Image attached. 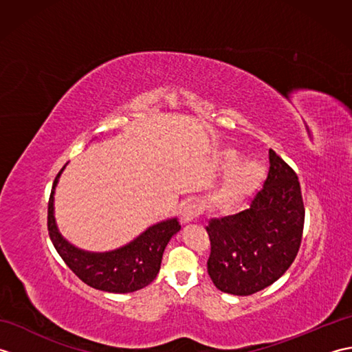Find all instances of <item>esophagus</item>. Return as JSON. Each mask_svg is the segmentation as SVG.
<instances>
[{
	"label": "esophagus",
	"instance_id": "34e87169",
	"mask_svg": "<svg viewBox=\"0 0 352 352\" xmlns=\"http://www.w3.org/2000/svg\"><path fill=\"white\" fill-rule=\"evenodd\" d=\"M199 216V207L197 203H188L183 207L182 212V222L183 223H189L193 222Z\"/></svg>",
	"mask_w": 352,
	"mask_h": 352
}]
</instances>
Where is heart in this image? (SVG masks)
<instances>
[{"mask_svg": "<svg viewBox=\"0 0 352 352\" xmlns=\"http://www.w3.org/2000/svg\"><path fill=\"white\" fill-rule=\"evenodd\" d=\"M236 161L237 153L231 151V149L223 151L218 159V168L222 170L228 169L226 182L214 197L216 207L222 208V210L233 208L241 204L245 198H248L258 188L265 175V170L260 163L250 159L241 160L237 164Z\"/></svg>", "mask_w": 352, "mask_h": 352, "instance_id": "heart-1", "label": "heart"}]
</instances>
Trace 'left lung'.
<instances>
[{"label": "left lung", "instance_id": "left-lung-1", "mask_svg": "<svg viewBox=\"0 0 352 352\" xmlns=\"http://www.w3.org/2000/svg\"><path fill=\"white\" fill-rule=\"evenodd\" d=\"M269 172L250 208L210 219L207 272L226 294L248 296L271 286L300 251L305 208L296 172L269 149Z\"/></svg>", "mask_w": 352, "mask_h": 352}]
</instances>
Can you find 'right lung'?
<instances>
[{
	"instance_id": "obj_1",
	"label": "right lung",
	"mask_w": 352,
	"mask_h": 352,
	"mask_svg": "<svg viewBox=\"0 0 352 352\" xmlns=\"http://www.w3.org/2000/svg\"><path fill=\"white\" fill-rule=\"evenodd\" d=\"M62 170L52 183L48 201V234L58 256L81 281L94 289L111 294H129L146 287L159 274L163 251L170 237L180 231V223L177 219L157 223L129 245L110 252L81 251L66 242L58 233L52 214V193Z\"/></svg>"
}]
</instances>
